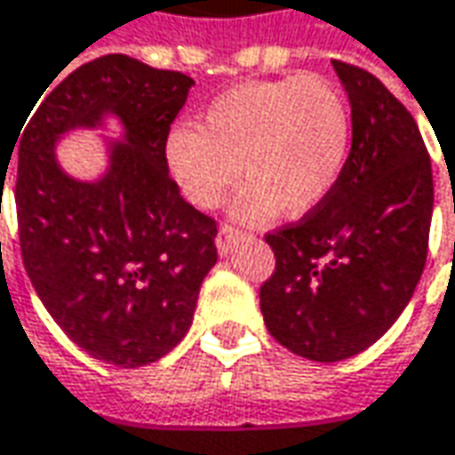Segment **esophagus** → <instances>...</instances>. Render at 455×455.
I'll use <instances>...</instances> for the list:
<instances>
[{
	"label": "esophagus",
	"mask_w": 455,
	"mask_h": 455,
	"mask_svg": "<svg viewBox=\"0 0 455 455\" xmlns=\"http://www.w3.org/2000/svg\"><path fill=\"white\" fill-rule=\"evenodd\" d=\"M242 239V231L234 227H224L219 228V234H216V247H219V254H228L231 252V247H234V242H239Z\"/></svg>",
	"instance_id": "obj_1"
}]
</instances>
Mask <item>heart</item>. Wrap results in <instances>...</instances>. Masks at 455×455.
Segmentation results:
<instances>
[{"label":"heart","instance_id":"1","mask_svg":"<svg viewBox=\"0 0 455 455\" xmlns=\"http://www.w3.org/2000/svg\"><path fill=\"white\" fill-rule=\"evenodd\" d=\"M350 151V110L330 79L316 74L247 82L219 94L203 125H174L164 162L180 193L213 208L239 182L247 221L307 216L327 201Z\"/></svg>","mask_w":455,"mask_h":455}]
</instances>
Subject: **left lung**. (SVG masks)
<instances>
[{
	"mask_svg": "<svg viewBox=\"0 0 455 455\" xmlns=\"http://www.w3.org/2000/svg\"><path fill=\"white\" fill-rule=\"evenodd\" d=\"M353 147L319 208L265 236L275 273L259 288L270 334L316 363L371 347L410 304L427 257L433 167L410 110L365 68L332 61Z\"/></svg>",
	"mask_w": 455,
	"mask_h": 455,
	"instance_id": "1",
	"label": "left lung"
}]
</instances>
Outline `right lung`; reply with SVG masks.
<instances>
[{
	"label": "right lung",
	"instance_id": "right-lung-1",
	"mask_svg": "<svg viewBox=\"0 0 455 455\" xmlns=\"http://www.w3.org/2000/svg\"><path fill=\"white\" fill-rule=\"evenodd\" d=\"M193 84L188 74L110 53L56 84L14 139L25 270L71 342L110 365L164 358L190 330L203 278L219 259L216 221L180 196L164 162ZM108 115L124 128L123 140H106L108 170L97 180L64 173L58 139Z\"/></svg>",
	"mask_w": 455,
	"mask_h": 455
}]
</instances>
